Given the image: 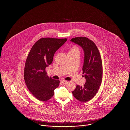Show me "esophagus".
Listing matches in <instances>:
<instances>
[{
  "mask_svg": "<svg viewBox=\"0 0 130 130\" xmlns=\"http://www.w3.org/2000/svg\"><path fill=\"white\" fill-rule=\"evenodd\" d=\"M61 82H62V83H63V84H67V83H68V81L63 80L61 81Z\"/></svg>",
  "mask_w": 130,
  "mask_h": 130,
  "instance_id": "esophagus-1",
  "label": "esophagus"
}]
</instances>
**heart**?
<instances>
[{"mask_svg": "<svg viewBox=\"0 0 130 130\" xmlns=\"http://www.w3.org/2000/svg\"><path fill=\"white\" fill-rule=\"evenodd\" d=\"M79 52V48L76 46H73L70 49L69 53H73V52Z\"/></svg>", "mask_w": 130, "mask_h": 130, "instance_id": "obj_1", "label": "heart"}]
</instances>
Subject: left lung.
Returning <instances> with one entry per match:
<instances>
[{"mask_svg":"<svg viewBox=\"0 0 130 130\" xmlns=\"http://www.w3.org/2000/svg\"><path fill=\"white\" fill-rule=\"evenodd\" d=\"M71 41L78 44L83 50L84 60L82 70L86 80L83 86L77 85L72 93L78 100L87 102L95 96L102 82L103 69L101 57L96 45L87 37H74L71 39Z\"/></svg>","mask_w":130,"mask_h":130,"instance_id":"8db88e82","label":"left lung"}]
</instances>
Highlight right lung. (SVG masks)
<instances>
[{
  "instance_id": "obj_1",
  "label": "right lung",
  "mask_w": 130,
  "mask_h": 130,
  "mask_svg": "<svg viewBox=\"0 0 130 130\" xmlns=\"http://www.w3.org/2000/svg\"><path fill=\"white\" fill-rule=\"evenodd\" d=\"M67 40L42 38L32 46L27 56L24 74L25 83L32 94L40 101L50 99L59 85L60 81L47 75L45 68L51 64L56 51Z\"/></svg>"
}]
</instances>
